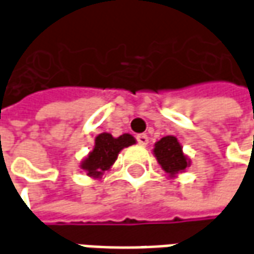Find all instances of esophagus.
Masks as SVG:
<instances>
[{
    "label": "esophagus",
    "instance_id": "esophagus-1",
    "mask_svg": "<svg viewBox=\"0 0 254 254\" xmlns=\"http://www.w3.org/2000/svg\"><path fill=\"white\" fill-rule=\"evenodd\" d=\"M136 138H137V143L140 145H147L148 144V136L147 134H138Z\"/></svg>",
    "mask_w": 254,
    "mask_h": 254
}]
</instances>
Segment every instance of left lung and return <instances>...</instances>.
<instances>
[{"instance_id": "obj_1", "label": "left lung", "mask_w": 254, "mask_h": 254, "mask_svg": "<svg viewBox=\"0 0 254 254\" xmlns=\"http://www.w3.org/2000/svg\"><path fill=\"white\" fill-rule=\"evenodd\" d=\"M155 158L162 167V170L170 178H176L178 174L185 173L190 167V159L182 151V145L176 136H165L154 145Z\"/></svg>"}]
</instances>
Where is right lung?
<instances>
[{"label":"right lung","mask_w":254,"mask_h":254,"mask_svg":"<svg viewBox=\"0 0 254 254\" xmlns=\"http://www.w3.org/2000/svg\"><path fill=\"white\" fill-rule=\"evenodd\" d=\"M136 144V138L129 133L113 137L110 133L103 132L95 137L92 151L81 160L80 169L91 178H102L106 171L111 169L122 149Z\"/></svg>","instance_id":"1"}]
</instances>
